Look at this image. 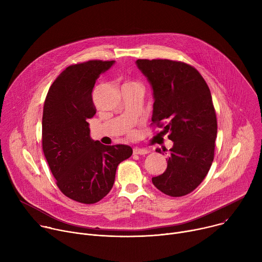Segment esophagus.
<instances>
[{
	"label": "esophagus",
	"mask_w": 262,
	"mask_h": 262,
	"mask_svg": "<svg viewBox=\"0 0 262 262\" xmlns=\"http://www.w3.org/2000/svg\"><path fill=\"white\" fill-rule=\"evenodd\" d=\"M134 155H140V156H144V155H147L148 154V150L147 149H144V148H134Z\"/></svg>",
	"instance_id": "obj_1"
}]
</instances>
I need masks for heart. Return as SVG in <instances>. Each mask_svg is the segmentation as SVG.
Wrapping results in <instances>:
<instances>
[{
  "instance_id": "b5f03b06",
  "label": "heart",
  "mask_w": 262,
  "mask_h": 262,
  "mask_svg": "<svg viewBox=\"0 0 262 262\" xmlns=\"http://www.w3.org/2000/svg\"><path fill=\"white\" fill-rule=\"evenodd\" d=\"M125 84H127V85H134V86H138V87H141V88H142L141 84H139V83H137V82H127V83H125Z\"/></svg>"
}]
</instances>
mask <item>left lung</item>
I'll use <instances>...</instances> for the list:
<instances>
[{
  "label": "left lung",
  "mask_w": 262,
  "mask_h": 262,
  "mask_svg": "<svg viewBox=\"0 0 262 262\" xmlns=\"http://www.w3.org/2000/svg\"><path fill=\"white\" fill-rule=\"evenodd\" d=\"M136 63L154 90L151 124L164 127L174 142L166 171L152 177V183L171 197L190 194L207 175L214 156L217 124L210 90L190 64L167 59Z\"/></svg>",
  "instance_id": "1"
}]
</instances>
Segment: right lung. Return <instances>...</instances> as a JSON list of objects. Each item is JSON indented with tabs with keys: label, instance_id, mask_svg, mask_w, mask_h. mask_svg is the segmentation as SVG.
I'll return each mask as SVG.
<instances>
[{
	"label": "right lung",
	"instance_id": "add662e5",
	"mask_svg": "<svg viewBox=\"0 0 262 262\" xmlns=\"http://www.w3.org/2000/svg\"><path fill=\"white\" fill-rule=\"evenodd\" d=\"M114 61L90 60L66 67L49 89L42 115V149L60 191L84 204L113 188L118 165L133 155L127 145L106 146L90 138L96 108L92 90Z\"/></svg>",
	"mask_w": 262,
	"mask_h": 262
}]
</instances>
